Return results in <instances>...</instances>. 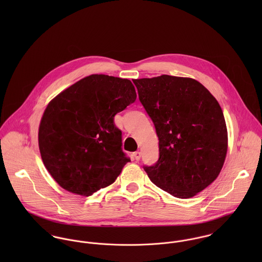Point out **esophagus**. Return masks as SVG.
I'll list each match as a JSON object with an SVG mask.
<instances>
[{
	"mask_svg": "<svg viewBox=\"0 0 262 262\" xmlns=\"http://www.w3.org/2000/svg\"><path fill=\"white\" fill-rule=\"evenodd\" d=\"M133 157H134V159L135 160H139L140 159V157H141V152H139V151H136V152H134L133 153Z\"/></svg>",
	"mask_w": 262,
	"mask_h": 262,
	"instance_id": "obj_1",
	"label": "esophagus"
}]
</instances>
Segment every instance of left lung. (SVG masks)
Instances as JSON below:
<instances>
[{"label": "left lung", "mask_w": 262, "mask_h": 262, "mask_svg": "<svg viewBox=\"0 0 262 262\" xmlns=\"http://www.w3.org/2000/svg\"><path fill=\"white\" fill-rule=\"evenodd\" d=\"M159 140V158L143 166L150 181L180 199L210 186L224 164L228 134L218 101L199 81L163 75L134 79Z\"/></svg>", "instance_id": "left-lung-1"}]
</instances>
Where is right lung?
Here are the masks:
<instances>
[{
  "label": "right lung",
  "mask_w": 262,
  "mask_h": 262,
  "mask_svg": "<svg viewBox=\"0 0 262 262\" xmlns=\"http://www.w3.org/2000/svg\"><path fill=\"white\" fill-rule=\"evenodd\" d=\"M136 97L129 79L92 75L48 104L38 143L46 169L60 187L89 196L116 181L130 158L114 117Z\"/></svg>",
  "instance_id": "add662e5"
}]
</instances>
